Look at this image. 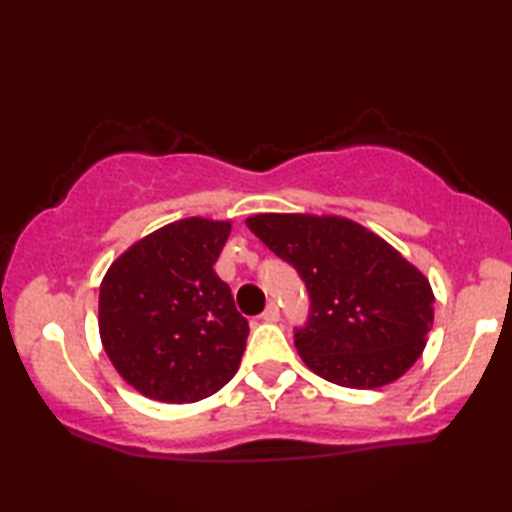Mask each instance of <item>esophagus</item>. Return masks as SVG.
<instances>
[{"label": "esophagus", "mask_w": 512, "mask_h": 512, "mask_svg": "<svg viewBox=\"0 0 512 512\" xmlns=\"http://www.w3.org/2000/svg\"><path fill=\"white\" fill-rule=\"evenodd\" d=\"M264 320V323H277V320H280V309H277V305H268L264 311H262V316H259Z\"/></svg>", "instance_id": "esophagus-1"}]
</instances>
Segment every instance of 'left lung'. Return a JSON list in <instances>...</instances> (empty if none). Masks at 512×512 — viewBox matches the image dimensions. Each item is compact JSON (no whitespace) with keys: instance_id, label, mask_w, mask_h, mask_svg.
<instances>
[{"instance_id":"obj_1","label":"left lung","mask_w":512,"mask_h":512,"mask_svg":"<svg viewBox=\"0 0 512 512\" xmlns=\"http://www.w3.org/2000/svg\"><path fill=\"white\" fill-rule=\"evenodd\" d=\"M246 225L309 291L296 348L311 372L345 388H379L420 359L436 298L388 241L336 214H255Z\"/></svg>"}]
</instances>
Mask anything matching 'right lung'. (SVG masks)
I'll list each match as a JSON object with an SVG mask.
<instances>
[{"instance_id":"obj_1","label":"right lung","mask_w":512,"mask_h":512,"mask_svg":"<svg viewBox=\"0 0 512 512\" xmlns=\"http://www.w3.org/2000/svg\"><path fill=\"white\" fill-rule=\"evenodd\" d=\"M230 221H173L124 250L99 289V334L137 393L192 404L235 377L248 320L214 273Z\"/></svg>"}]
</instances>
